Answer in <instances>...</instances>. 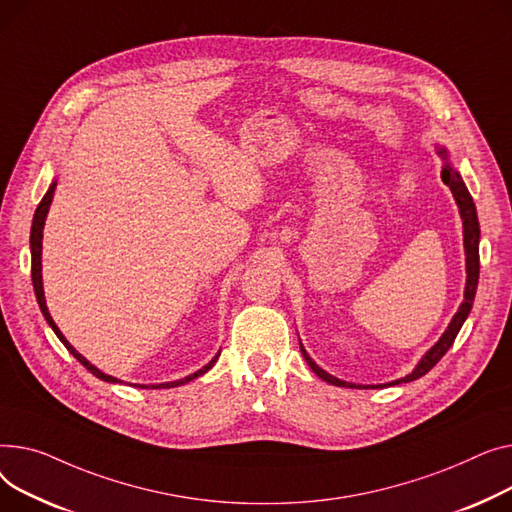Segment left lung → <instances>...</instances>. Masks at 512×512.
Instances as JSON below:
<instances>
[{
  "label": "left lung",
  "instance_id": "left-lung-1",
  "mask_svg": "<svg viewBox=\"0 0 512 512\" xmlns=\"http://www.w3.org/2000/svg\"><path fill=\"white\" fill-rule=\"evenodd\" d=\"M438 155L444 159L442 182L450 188V192H453V196H455V200H457V204H459L461 219H463V237H465L463 242H465V256H467L465 302L461 304V308H459V312L455 314V318L450 320V324H448V328L444 330V335L440 337V341L422 357V362L417 364V368H415L411 374H407L405 378L395 380L393 384L411 382V380L422 378L424 374H428V372L440 362L442 355L450 349V345L455 343V339H457V335H459V330H461L465 318H467L469 312H471L473 299H475V289H477V279H479V221H477V213H475V204H473V198H471L469 190H467L465 184H463L461 175H459L453 167H450L446 150H444V148H438ZM302 353H304V357H306L308 366L314 370V374L320 376L324 382L335 384V386H351V388L355 386V384H351V382H345V380H339V378H335V376H330V374H326L322 368H318V366L312 362V357L306 353L304 347H302ZM376 388H378V386H376Z\"/></svg>",
  "mask_w": 512,
  "mask_h": 512
}]
</instances>
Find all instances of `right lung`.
Returning a JSON list of instances; mask_svg holds the SVG:
<instances>
[{"label": "right lung", "instance_id": "add662e5", "mask_svg": "<svg viewBox=\"0 0 512 512\" xmlns=\"http://www.w3.org/2000/svg\"><path fill=\"white\" fill-rule=\"evenodd\" d=\"M55 182L51 184V188L47 190V194L43 196V200L39 202V206H37V210H35V219H33V229H30V252H33V268H30V273H33V287H35V295H37V302H39V308H41V312H43V316H45V320L49 322V326L53 328V333L59 337V341H62L64 345H66V349L78 359V362L90 372V374H95L97 378H101V380H105V382H119L117 378H113V376H107V374H103L101 370H97L93 364L90 362H86V359L66 341V337L62 335V330H59L57 326H55V322H53V318L49 316V310H47V304H45V293H43V277H41V239H43V225H45V217H47V213H49V204H51V200H53V192H55ZM217 357H219V353L215 355V359L213 362H208L202 370H198V372H194V374H190V376H186V378H182V380H175V382H165V384H153L150 388H173V386H179V384H186V382H190V380H194V378H198V376H202L204 372H208L210 368H213V364L217 362ZM140 386H144V384H140ZM144 388H148V386H144Z\"/></svg>", "mask_w": 512, "mask_h": 512}]
</instances>
